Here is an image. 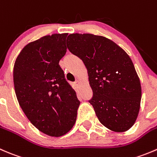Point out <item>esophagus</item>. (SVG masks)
Segmentation results:
<instances>
[{
	"instance_id": "esophagus-1",
	"label": "esophagus",
	"mask_w": 157,
	"mask_h": 157,
	"mask_svg": "<svg viewBox=\"0 0 157 157\" xmlns=\"http://www.w3.org/2000/svg\"><path fill=\"white\" fill-rule=\"evenodd\" d=\"M75 85H80V81H78V80H76V81H75Z\"/></svg>"
}]
</instances>
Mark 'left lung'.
I'll list each match as a JSON object with an SVG mask.
<instances>
[{"label":"left lung","instance_id":"1","mask_svg":"<svg viewBox=\"0 0 157 157\" xmlns=\"http://www.w3.org/2000/svg\"><path fill=\"white\" fill-rule=\"evenodd\" d=\"M69 50L83 61L93 91L89 103L109 130L124 132L133 125L141 100V85L127 52L106 37L90 33L68 36Z\"/></svg>","mask_w":157,"mask_h":157}]
</instances>
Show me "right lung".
Listing matches in <instances>:
<instances>
[{"label": "right lung", "instance_id": "1", "mask_svg": "<svg viewBox=\"0 0 157 157\" xmlns=\"http://www.w3.org/2000/svg\"><path fill=\"white\" fill-rule=\"evenodd\" d=\"M67 35L55 33L28 43L13 67L15 93L23 111L39 131L56 137L72 129L80 105L59 65L66 52Z\"/></svg>", "mask_w": 157, "mask_h": 157}]
</instances>
